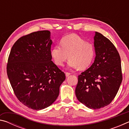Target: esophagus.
Here are the masks:
<instances>
[{"mask_svg":"<svg viewBox=\"0 0 129 129\" xmlns=\"http://www.w3.org/2000/svg\"><path fill=\"white\" fill-rule=\"evenodd\" d=\"M71 75V73L68 72H65V75H66V77H68V76Z\"/></svg>","mask_w":129,"mask_h":129,"instance_id":"obj_1","label":"esophagus"}]
</instances>
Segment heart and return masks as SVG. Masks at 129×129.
Here are the masks:
<instances>
[{
  "label": "heart",
  "mask_w": 129,
  "mask_h": 129,
  "mask_svg": "<svg viewBox=\"0 0 129 129\" xmlns=\"http://www.w3.org/2000/svg\"><path fill=\"white\" fill-rule=\"evenodd\" d=\"M60 45L52 48L51 56L58 66H63L69 58L70 68L84 70L90 66L95 56V48L92 43L85 41L76 34L65 36L60 40Z\"/></svg>",
  "instance_id": "1"
}]
</instances>
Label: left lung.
<instances>
[{
	"label": "left lung",
	"mask_w": 129,
	"mask_h": 129,
	"mask_svg": "<svg viewBox=\"0 0 129 129\" xmlns=\"http://www.w3.org/2000/svg\"><path fill=\"white\" fill-rule=\"evenodd\" d=\"M95 57L90 68L78 76L75 93L78 101L91 109L108 105L116 95L122 80L121 58L108 38L95 32Z\"/></svg>",
	"instance_id": "1"
}]
</instances>
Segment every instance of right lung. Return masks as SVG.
Listing matches in <instances>:
<instances>
[{
	"label": "right lung",
	"instance_id": "obj_1",
	"mask_svg": "<svg viewBox=\"0 0 129 129\" xmlns=\"http://www.w3.org/2000/svg\"><path fill=\"white\" fill-rule=\"evenodd\" d=\"M52 44L49 30L32 32L15 43L8 57L7 73L15 94L34 110L51 105L65 80V73L52 61Z\"/></svg>",
	"mask_w": 129,
	"mask_h": 129
}]
</instances>
